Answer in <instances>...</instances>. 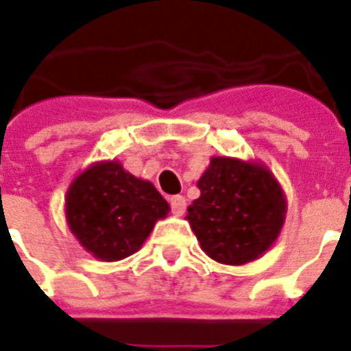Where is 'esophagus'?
<instances>
[{"instance_id":"esophagus-1","label":"esophagus","mask_w":351,"mask_h":351,"mask_svg":"<svg viewBox=\"0 0 351 351\" xmlns=\"http://www.w3.org/2000/svg\"><path fill=\"white\" fill-rule=\"evenodd\" d=\"M169 204L175 215H182V213L186 211V199H184L182 195H173L169 199Z\"/></svg>"}]
</instances>
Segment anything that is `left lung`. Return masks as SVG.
Masks as SVG:
<instances>
[{
    "label": "left lung",
    "mask_w": 351,
    "mask_h": 351,
    "mask_svg": "<svg viewBox=\"0 0 351 351\" xmlns=\"http://www.w3.org/2000/svg\"><path fill=\"white\" fill-rule=\"evenodd\" d=\"M186 219L200 248L223 265H245L276 243L287 199L272 171L256 160L213 156L197 182Z\"/></svg>",
    "instance_id": "8db88e82"
}]
</instances>
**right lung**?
<instances>
[{
    "mask_svg": "<svg viewBox=\"0 0 351 351\" xmlns=\"http://www.w3.org/2000/svg\"><path fill=\"white\" fill-rule=\"evenodd\" d=\"M64 211L80 247L101 261H119L140 250L169 204L151 182L104 160L75 176Z\"/></svg>",
    "mask_w": 351,
    "mask_h": 351,
    "instance_id": "1",
    "label": "right lung"
}]
</instances>
